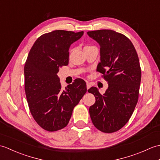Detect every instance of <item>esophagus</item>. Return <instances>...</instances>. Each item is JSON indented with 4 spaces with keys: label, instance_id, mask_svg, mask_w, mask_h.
<instances>
[{
    "label": "esophagus",
    "instance_id": "1",
    "mask_svg": "<svg viewBox=\"0 0 160 160\" xmlns=\"http://www.w3.org/2000/svg\"><path fill=\"white\" fill-rule=\"evenodd\" d=\"M90 87H91V84L89 83V82H87V90L89 89Z\"/></svg>",
    "mask_w": 160,
    "mask_h": 160
}]
</instances>
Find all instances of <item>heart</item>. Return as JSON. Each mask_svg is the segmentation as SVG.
<instances>
[{
	"instance_id": "1",
	"label": "heart",
	"mask_w": 160,
	"mask_h": 160,
	"mask_svg": "<svg viewBox=\"0 0 160 160\" xmlns=\"http://www.w3.org/2000/svg\"><path fill=\"white\" fill-rule=\"evenodd\" d=\"M89 47V46H86V47Z\"/></svg>"
}]
</instances>
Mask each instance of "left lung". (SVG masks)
I'll use <instances>...</instances> for the list:
<instances>
[{
	"instance_id": "1",
	"label": "left lung",
	"mask_w": 160,
	"mask_h": 160,
	"mask_svg": "<svg viewBox=\"0 0 160 160\" xmlns=\"http://www.w3.org/2000/svg\"><path fill=\"white\" fill-rule=\"evenodd\" d=\"M87 34L100 46L97 71L108 84L103 95L96 87L88 90L96 98V102L89 108L90 117L98 130L110 133L127 123L138 103L142 76L140 62L132 43L122 33L100 29Z\"/></svg>"
}]
</instances>
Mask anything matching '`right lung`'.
<instances>
[{"mask_svg": "<svg viewBox=\"0 0 160 160\" xmlns=\"http://www.w3.org/2000/svg\"><path fill=\"white\" fill-rule=\"evenodd\" d=\"M83 33L64 30L45 33L36 40L28 54L24 67L27 100L33 119L46 131L65 127L73 108L87 92L82 79L62 91L57 75L60 67L69 64L71 45Z\"/></svg>", "mask_w": 160, "mask_h": 160, "instance_id": "add662e5", "label": "right lung"}]
</instances>
